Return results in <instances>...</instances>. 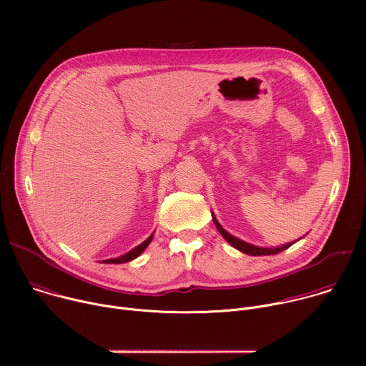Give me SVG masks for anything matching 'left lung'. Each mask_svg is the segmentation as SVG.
Instances as JSON below:
<instances>
[{"instance_id":"left-lung-1","label":"left lung","mask_w":366,"mask_h":366,"mask_svg":"<svg viewBox=\"0 0 366 366\" xmlns=\"http://www.w3.org/2000/svg\"><path fill=\"white\" fill-rule=\"evenodd\" d=\"M212 214H213V213H212ZM213 222H214L217 230L220 232V234H222L233 247H236L237 250H240V252H243V253H246V254H250V256L277 254V253H280V252L288 249L291 244L295 243V242H291V243H287V244H282V246H278V247H259V246H253V244H250V243H247V242H244V240H240V239L232 236L229 232H226V230L220 226V223L217 222V219L214 217V214H213Z\"/></svg>"}]
</instances>
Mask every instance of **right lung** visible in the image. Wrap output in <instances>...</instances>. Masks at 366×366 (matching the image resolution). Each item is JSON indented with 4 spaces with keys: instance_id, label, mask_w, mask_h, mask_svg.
Returning a JSON list of instances; mask_svg holds the SVG:
<instances>
[{
    "instance_id": "right-lung-1",
    "label": "right lung",
    "mask_w": 366,
    "mask_h": 366,
    "mask_svg": "<svg viewBox=\"0 0 366 366\" xmlns=\"http://www.w3.org/2000/svg\"><path fill=\"white\" fill-rule=\"evenodd\" d=\"M152 239H153V234H150L143 243H140L139 246H136L134 249H132L130 252H127L126 254H122V256L113 257V259H106V260H102V264H124V262H129V260L136 259V257L149 246V243L152 242Z\"/></svg>"
}]
</instances>
